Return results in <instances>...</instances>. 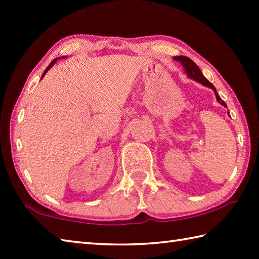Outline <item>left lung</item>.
I'll list each match as a JSON object with an SVG mask.
<instances>
[{
  "instance_id": "8db88e82",
  "label": "left lung",
  "mask_w": 259,
  "mask_h": 259,
  "mask_svg": "<svg viewBox=\"0 0 259 259\" xmlns=\"http://www.w3.org/2000/svg\"><path fill=\"white\" fill-rule=\"evenodd\" d=\"M174 59L179 61V63H181V64L183 65V67H184V69H185V73L187 74L188 77L193 78V80H195V81H198V82H200L201 84L208 87V88H210V89H212V90L214 91V96H216L217 102H218L219 104H221V105H223V106H224V107H227L224 100H222V98L219 97V95L217 94L216 88H214V87L211 84V83H210V82L207 80V78H205V77L203 76L202 72L200 71V68L198 67V65H196V64L194 63V61L188 58V57H185V56H176V57H174ZM227 113H229V112H227ZM229 114H230V113H229Z\"/></svg>"
}]
</instances>
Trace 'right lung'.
I'll list each match as a JSON object with an SVG mask.
<instances>
[{
	"instance_id": "1",
	"label": "right lung",
	"mask_w": 259,
	"mask_h": 259,
	"mask_svg": "<svg viewBox=\"0 0 259 259\" xmlns=\"http://www.w3.org/2000/svg\"><path fill=\"white\" fill-rule=\"evenodd\" d=\"M61 58H66V57H65V56H64V57H61ZM57 59H58V58H56V59H54V60H52V61H51V63H50V65H49V66H48V67L46 68V71H45V72H43V74H42V77H43V76H45V75H46V73H47L48 71H49V69H50V68L52 67V65H54V64L56 63V61H57Z\"/></svg>"
}]
</instances>
